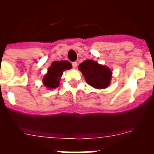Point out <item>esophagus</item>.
<instances>
[{
    "instance_id": "esophagus-1",
    "label": "esophagus",
    "mask_w": 154,
    "mask_h": 154,
    "mask_svg": "<svg viewBox=\"0 0 154 154\" xmlns=\"http://www.w3.org/2000/svg\"><path fill=\"white\" fill-rule=\"evenodd\" d=\"M72 65L73 69H76V68H77V65H78V64H77V62H74L72 63Z\"/></svg>"
}]
</instances>
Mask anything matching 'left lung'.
I'll return each instance as SVG.
<instances>
[{"mask_svg":"<svg viewBox=\"0 0 154 154\" xmlns=\"http://www.w3.org/2000/svg\"><path fill=\"white\" fill-rule=\"evenodd\" d=\"M85 81L96 89H106L109 85L112 72L107 66L99 65L93 60H85L79 66Z\"/></svg>","mask_w":154,"mask_h":154,"instance_id":"obj_1","label":"left lung"}]
</instances>
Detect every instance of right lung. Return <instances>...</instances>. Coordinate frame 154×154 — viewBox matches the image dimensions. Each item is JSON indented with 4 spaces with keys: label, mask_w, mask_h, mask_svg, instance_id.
<instances>
[{
    "label": "right lung",
    "mask_w": 154,
    "mask_h": 154,
    "mask_svg": "<svg viewBox=\"0 0 154 154\" xmlns=\"http://www.w3.org/2000/svg\"><path fill=\"white\" fill-rule=\"evenodd\" d=\"M72 69V64L68 61H55L48 69V72L43 78V84L48 89H55L59 85L63 71Z\"/></svg>",
    "instance_id": "right-lung-1"
}]
</instances>
